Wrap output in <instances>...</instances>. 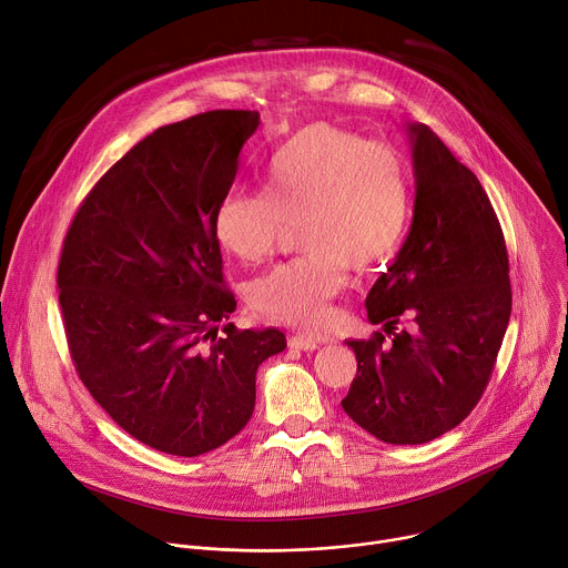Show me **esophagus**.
<instances>
[{
    "mask_svg": "<svg viewBox=\"0 0 568 568\" xmlns=\"http://www.w3.org/2000/svg\"><path fill=\"white\" fill-rule=\"evenodd\" d=\"M290 348L303 351V353H312V351L318 348V342H314L310 337H303V335H296V337H290Z\"/></svg>",
    "mask_w": 568,
    "mask_h": 568,
    "instance_id": "esophagus-1",
    "label": "esophagus"
}]
</instances>
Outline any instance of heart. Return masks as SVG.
<instances>
[{"label":"heart","instance_id":"obj_1","mask_svg":"<svg viewBox=\"0 0 568 568\" xmlns=\"http://www.w3.org/2000/svg\"><path fill=\"white\" fill-rule=\"evenodd\" d=\"M412 178L402 156L333 123H312L270 159L265 193H229L215 213L220 245L247 265L265 263L290 226L310 252L261 276L254 312L301 331H323L351 265L371 270L395 254L412 222Z\"/></svg>","mask_w":568,"mask_h":568}]
</instances>
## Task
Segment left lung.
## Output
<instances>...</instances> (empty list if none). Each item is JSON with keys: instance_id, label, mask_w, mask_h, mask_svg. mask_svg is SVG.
Listing matches in <instances>:
<instances>
[{"instance_id": "left-lung-1", "label": "left lung", "mask_w": 568, "mask_h": 568, "mask_svg": "<svg viewBox=\"0 0 568 568\" xmlns=\"http://www.w3.org/2000/svg\"><path fill=\"white\" fill-rule=\"evenodd\" d=\"M412 231L366 296L384 333L346 342L357 375L344 412L390 445H420L460 425L490 382L513 310L508 250L476 175L425 123L407 128ZM402 313L415 331L393 334ZM392 339L386 343L385 337Z\"/></svg>"}]
</instances>
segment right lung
I'll list each match as a JSON object with an SVG mask.
<instances>
[{"label":"right lung","instance_id":"obj_1","mask_svg":"<svg viewBox=\"0 0 568 568\" xmlns=\"http://www.w3.org/2000/svg\"><path fill=\"white\" fill-rule=\"evenodd\" d=\"M258 112L213 110L154 130L94 184L62 242L58 301L78 377L143 445L200 456L245 427L281 331L235 310L215 213Z\"/></svg>","mask_w":568,"mask_h":568}]
</instances>
